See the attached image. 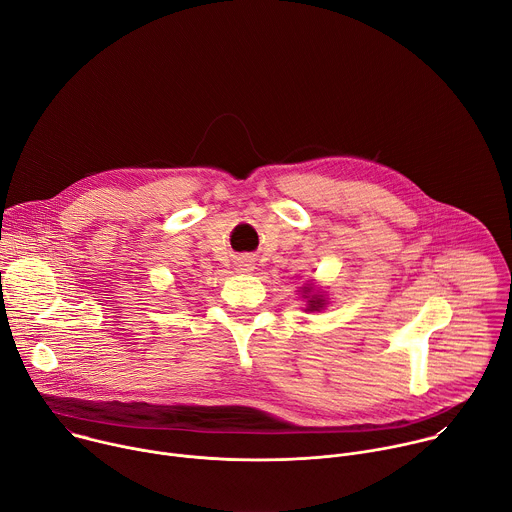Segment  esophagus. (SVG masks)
Masks as SVG:
<instances>
[{"label": "esophagus", "mask_w": 512, "mask_h": 512, "mask_svg": "<svg viewBox=\"0 0 512 512\" xmlns=\"http://www.w3.org/2000/svg\"><path fill=\"white\" fill-rule=\"evenodd\" d=\"M239 267H241V269H243V271H249V269H251V263H247V261H243V263H241V265H239Z\"/></svg>", "instance_id": "esophagus-1"}]
</instances>
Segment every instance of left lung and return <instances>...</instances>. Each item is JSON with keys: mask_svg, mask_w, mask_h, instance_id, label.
Here are the masks:
<instances>
[{"mask_svg": "<svg viewBox=\"0 0 512 512\" xmlns=\"http://www.w3.org/2000/svg\"><path fill=\"white\" fill-rule=\"evenodd\" d=\"M310 287H306L304 289V294H310ZM308 298V310L310 312H318V310H322L324 308V304H326V300L322 298V296H318V294H314V296H306Z\"/></svg>", "mask_w": 512, "mask_h": 512, "instance_id": "obj_1", "label": "left lung"}]
</instances>
